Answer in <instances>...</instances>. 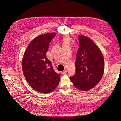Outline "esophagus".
I'll use <instances>...</instances> for the list:
<instances>
[{
	"instance_id": "34e87169",
	"label": "esophagus",
	"mask_w": 121,
	"mask_h": 121,
	"mask_svg": "<svg viewBox=\"0 0 121 121\" xmlns=\"http://www.w3.org/2000/svg\"><path fill=\"white\" fill-rule=\"evenodd\" d=\"M67 70H66V69H65L64 71H63L62 72V74H66V73H67Z\"/></svg>"
}]
</instances>
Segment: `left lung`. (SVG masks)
Returning <instances> with one entry per match:
<instances>
[{"instance_id":"obj_1","label":"left lung","mask_w":121,"mask_h":121,"mask_svg":"<svg viewBox=\"0 0 121 121\" xmlns=\"http://www.w3.org/2000/svg\"><path fill=\"white\" fill-rule=\"evenodd\" d=\"M79 40L76 72L70 79L79 90L88 91L101 80L104 74V60L100 49L90 39L80 35Z\"/></svg>"}]
</instances>
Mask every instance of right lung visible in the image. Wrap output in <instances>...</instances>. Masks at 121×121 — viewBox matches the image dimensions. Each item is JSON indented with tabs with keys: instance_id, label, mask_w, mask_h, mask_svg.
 <instances>
[{
	"instance_id": "1",
	"label": "right lung",
	"mask_w": 121,
	"mask_h": 121,
	"mask_svg": "<svg viewBox=\"0 0 121 121\" xmlns=\"http://www.w3.org/2000/svg\"><path fill=\"white\" fill-rule=\"evenodd\" d=\"M56 33L40 35L33 39L27 47L22 60V69L25 77L36 91L49 93L58 86L60 74L53 70L46 53L51 40Z\"/></svg>"
}]
</instances>
